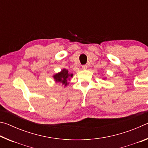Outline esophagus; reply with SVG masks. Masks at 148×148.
<instances>
[{
    "label": "esophagus",
    "instance_id": "1",
    "mask_svg": "<svg viewBox=\"0 0 148 148\" xmlns=\"http://www.w3.org/2000/svg\"><path fill=\"white\" fill-rule=\"evenodd\" d=\"M82 69L86 70V69H87V64H84V65H83V66H82Z\"/></svg>",
    "mask_w": 148,
    "mask_h": 148
}]
</instances>
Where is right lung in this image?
Returning a JSON list of instances; mask_svg holds the SVG:
<instances>
[{
  "instance_id": "obj_1",
  "label": "right lung",
  "mask_w": 148,
  "mask_h": 148,
  "mask_svg": "<svg viewBox=\"0 0 148 148\" xmlns=\"http://www.w3.org/2000/svg\"><path fill=\"white\" fill-rule=\"evenodd\" d=\"M72 76H73V74L69 73L68 70L63 69L59 73L55 74L53 77L56 82L61 83L64 86H66L69 84L68 80H70Z\"/></svg>"
}]
</instances>
